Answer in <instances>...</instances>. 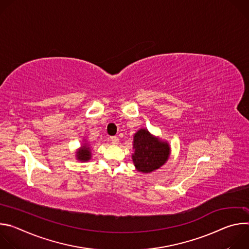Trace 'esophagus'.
<instances>
[{"label": "esophagus", "mask_w": 249, "mask_h": 249, "mask_svg": "<svg viewBox=\"0 0 249 249\" xmlns=\"http://www.w3.org/2000/svg\"><path fill=\"white\" fill-rule=\"evenodd\" d=\"M110 141H111V143H112L113 145H117L118 142H119V139H118L116 136H113V137L110 138Z\"/></svg>", "instance_id": "1"}]
</instances>
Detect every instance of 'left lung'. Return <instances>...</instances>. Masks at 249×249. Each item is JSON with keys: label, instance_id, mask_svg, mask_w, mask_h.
Here are the masks:
<instances>
[{"label": "left lung", "instance_id": "left-lung-1", "mask_svg": "<svg viewBox=\"0 0 249 249\" xmlns=\"http://www.w3.org/2000/svg\"><path fill=\"white\" fill-rule=\"evenodd\" d=\"M132 160L136 169L150 173L163 165L170 155L167 142L153 136L147 129H140L134 135Z\"/></svg>", "mask_w": 249, "mask_h": 249}]
</instances>
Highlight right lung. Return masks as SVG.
Masks as SVG:
<instances>
[{"instance_id":"add662e5","label":"right lung","mask_w":249,"mask_h":249,"mask_svg":"<svg viewBox=\"0 0 249 249\" xmlns=\"http://www.w3.org/2000/svg\"><path fill=\"white\" fill-rule=\"evenodd\" d=\"M77 160L80 161H89L91 158V151L89 148V145H88L87 143H85L81 149H79V151L77 152Z\"/></svg>"}]
</instances>
